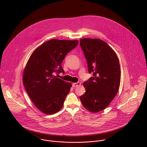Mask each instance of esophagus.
Returning a JSON list of instances; mask_svg holds the SVG:
<instances>
[{"label":"esophagus","mask_w":147,"mask_h":147,"mask_svg":"<svg viewBox=\"0 0 147 147\" xmlns=\"http://www.w3.org/2000/svg\"><path fill=\"white\" fill-rule=\"evenodd\" d=\"M81 84V83L80 82H78V83H73L72 84V86L73 87H76V86H78L79 85H80Z\"/></svg>","instance_id":"esophagus-1"}]
</instances>
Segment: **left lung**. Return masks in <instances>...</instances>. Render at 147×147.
<instances>
[{
  "label": "left lung",
  "instance_id": "8db88e82",
  "mask_svg": "<svg viewBox=\"0 0 147 147\" xmlns=\"http://www.w3.org/2000/svg\"><path fill=\"white\" fill-rule=\"evenodd\" d=\"M88 71L93 76L84 82L85 93L80 97L84 107L92 113L106 109L117 95L121 82V68L114 51L97 38L80 40Z\"/></svg>",
  "mask_w": 147,
  "mask_h": 147
}]
</instances>
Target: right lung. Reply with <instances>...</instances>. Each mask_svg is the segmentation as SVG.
Listing matches in <instances>:
<instances>
[{
	"label": "right lung",
	"mask_w": 147,
	"mask_h": 147,
	"mask_svg": "<svg viewBox=\"0 0 147 147\" xmlns=\"http://www.w3.org/2000/svg\"><path fill=\"white\" fill-rule=\"evenodd\" d=\"M78 42V40H50L36 49L27 62L23 84L34 105L44 114H54L63 107L72 84L54 74L64 72L61 63Z\"/></svg>",
	"instance_id": "obj_1"
}]
</instances>
